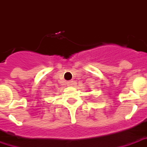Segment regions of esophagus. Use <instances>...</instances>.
Here are the masks:
<instances>
[{"label":"esophagus","mask_w":147,"mask_h":147,"mask_svg":"<svg viewBox=\"0 0 147 147\" xmlns=\"http://www.w3.org/2000/svg\"><path fill=\"white\" fill-rule=\"evenodd\" d=\"M74 84H75V81H73V80H70V81L67 82V85L68 86H72Z\"/></svg>","instance_id":"esophagus-1"}]
</instances>
